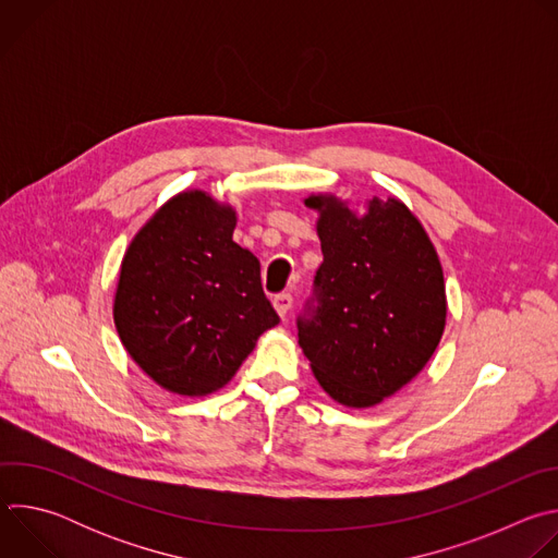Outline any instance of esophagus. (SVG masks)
Listing matches in <instances>:
<instances>
[{
    "mask_svg": "<svg viewBox=\"0 0 558 558\" xmlns=\"http://www.w3.org/2000/svg\"><path fill=\"white\" fill-rule=\"evenodd\" d=\"M291 304H293V298H291V293H278L276 298H274V306H276V311L284 317L287 313H289V308H291Z\"/></svg>",
    "mask_w": 558,
    "mask_h": 558,
    "instance_id": "34e87169",
    "label": "esophagus"
}]
</instances>
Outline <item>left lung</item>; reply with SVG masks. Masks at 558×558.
I'll return each mask as SVG.
<instances>
[{
	"label": "left lung",
	"mask_w": 558,
	"mask_h": 558,
	"mask_svg": "<svg viewBox=\"0 0 558 558\" xmlns=\"http://www.w3.org/2000/svg\"><path fill=\"white\" fill-rule=\"evenodd\" d=\"M320 211L325 260L298 315V342L336 402L368 409L409 384L435 353L446 325L437 252L397 198L355 216L333 196H308Z\"/></svg>",
	"instance_id": "8db88e82"
}]
</instances>
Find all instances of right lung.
<instances>
[{"label": "right lung", "instance_id": "right-lung-1", "mask_svg": "<svg viewBox=\"0 0 558 558\" xmlns=\"http://www.w3.org/2000/svg\"><path fill=\"white\" fill-rule=\"evenodd\" d=\"M235 216L205 192H183L136 233L121 265L114 325L132 360L163 388H222L280 317L260 263L231 241Z\"/></svg>", "mask_w": 558, "mask_h": 558}]
</instances>
